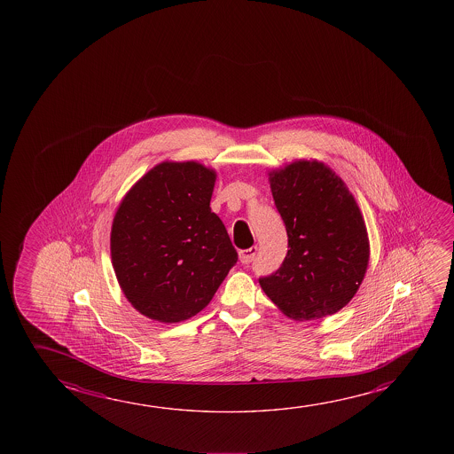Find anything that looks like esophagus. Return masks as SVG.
<instances>
[{
  "label": "esophagus",
  "instance_id": "obj_1",
  "mask_svg": "<svg viewBox=\"0 0 454 454\" xmlns=\"http://www.w3.org/2000/svg\"><path fill=\"white\" fill-rule=\"evenodd\" d=\"M256 253H258V247H252V248H247V250L239 252V258H240V262H242V264H250V262L254 260Z\"/></svg>",
  "mask_w": 454,
  "mask_h": 454
}]
</instances>
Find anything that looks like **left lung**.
<instances>
[{"mask_svg": "<svg viewBox=\"0 0 454 454\" xmlns=\"http://www.w3.org/2000/svg\"><path fill=\"white\" fill-rule=\"evenodd\" d=\"M269 176L288 253L280 268L260 277L261 288L294 320L339 312L356 294L369 262L367 231L353 194L318 161H296Z\"/></svg>", "mask_w": 454, "mask_h": 454, "instance_id": "obj_1", "label": "left lung"}]
</instances>
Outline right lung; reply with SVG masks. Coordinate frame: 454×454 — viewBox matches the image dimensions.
Returning <instances> with one entry per match:
<instances>
[{
	"instance_id": "right-lung-1",
	"label": "right lung",
	"mask_w": 454,
	"mask_h": 454,
	"mask_svg": "<svg viewBox=\"0 0 454 454\" xmlns=\"http://www.w3.org/2000/svg\"><path fill=\"white\" fill-rule=\"evenodd\" d=\"M215 171L161 163L128 192L114 218L112 266L136 310L161 323L194 317L238 262L210 208Z\"/></svg>"
}]
</instances>
